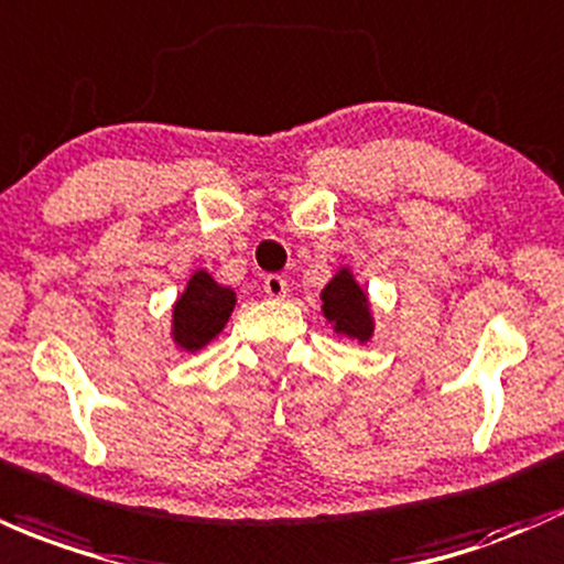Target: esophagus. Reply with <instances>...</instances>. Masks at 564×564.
<instances>
[{"label": "esophagus", "instance_id": "obj_1", "mask_svg": "<svg viewBox=\"0 0 564 564\" xmlns=\"http://www.w3.org/2000/svg\"><path fill=\"white\" fill-rule=\"evenodd\" d=\"M264 294L272 296V300H283L289 294V283L281 275H268L264 278Z\"/></svg>", "mask_w": 564, "mask_h": 564}]
</instances>
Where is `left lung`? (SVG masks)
Here are the masks:
<instances>
[{
    "label": "left lung",
    "mask_w": 564,
    "mask_h": 564,
    "mask_svg": "<svg viewBox=\"0 0 564 564\" xmlns=\"http://www.w3.org/2000/svg\"><path fill=\"white\" fill-rule=\"evenodd\" d=\"M321 313L337 337L367 345L375 337V313L367 289L358 283L348 264L337 268L332 281L321 289Z\"/></svg>",
    "instance_id": "8db88e82"
}]
</instances>
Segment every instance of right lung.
<instances>
[{"label": "right lung", "mask_w": 564, "mask_h": 564, "mask_svg": "<svg viewBox=\"0 0 564 564\" xmlns=\"http://www.w3.org/2000/svg\"><path fill=\"white\" fill-rule=\"evenodd\" d=\"M238 305V294L221 286L206 268L192 270L171 305V339L178 350L197 352L219 337Z\"/></svg>", "instance_id": "obj_1"}]
</instances>
